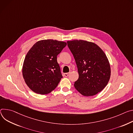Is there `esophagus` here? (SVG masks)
<instances>
[{"mask_svg": "<svg viewBox=\"0 0 133 133\" xmlns=\"http://www.w3.org/2000/svg\"><path fill=\"white\" fill-rule=\"evenodd\" d=\"M70 72H68V73H64V77H68L69 75H70Z\"/></svg>", "mask_w": 133, "mask_h": 133, "instance_id": "obj_1", "label": "esophagus"}]
</instances>
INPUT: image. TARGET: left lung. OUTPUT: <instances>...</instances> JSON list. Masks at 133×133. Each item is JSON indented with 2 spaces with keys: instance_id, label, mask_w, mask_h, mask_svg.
<instances>
[{
  "instance_id": "1",
  "label": "left lung",
  "mask_w": 133,
  "mask_h": 133,
  "mask_svg": "<svg viewBox=\"0 0 133 133\" xmlns=\"http://www.w3.org/2000/svg\"><path fill=\"white\" fill-rule=\"evenodd\" d=\"M78 68L79 78L75 82L77 90L84 96L101 91L110 77V66L104 53L94 43L83 40L67 42Z\"/></svg>"
}]
</instances>
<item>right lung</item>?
I'll use <instances>...</instances> for the list:
<instances>
[{
    "label": "right lung",
    "mask_w": 133,
    "mask_h": 133,
    "mask_svg": "<svg viewBox=\"0 0 133 133\" xmlns=\"http://www.w3.org/2000/svg\"><path fill=\"white\" fill-rule=\"evenodd\" d=\"M66 43L53 39L38 41L27 53L23 66L25 82L34 92L45 95L54 90L63 78L57 56Z\"/></svg>",
    "instance_id": "add662e5"
}]
</instances>
